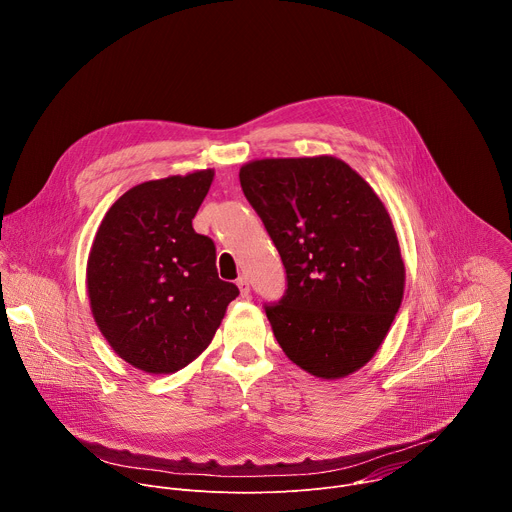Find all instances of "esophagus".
<instances>
[{"label":"esophagus","instance_id":"esophagus-1","mask_svg":"<svg viewBox=\"0 0 512 512\" xmlns=\"http://www.w3.org/2000/svg\"><path fill=\"white\" fill-rule=\"evenodd\" d=\"M237 285H239V291H241V296H249V291H251V287H249V279H247L245 275H241V277L237 279Z\"/></svg>","mask_w":512,"mask_h":512}]
</instances>
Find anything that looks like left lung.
Masks as SVG:
<instances>
[{
	"instance_id": "1",
	"label": "left lung",
	"mask_w": 512,
	"mask_h": 512,
	"mask_svg": "<svg viewBox=\"0 0 512 512\" xmlns=\"http://www.w3.org/2000/svg\"><path fill=\"white\" fill-rule=\"evenodd\" d=\"M239 180L285 267L283 298L265 304L279 346L320 379L358 371L403 300L405 263L385 204L332 156L255 160Z\"/></svg>"
}]
</instances>
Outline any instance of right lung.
Listing matches in <instances>:
<instances>
[{
  "label": "right lung",
  "mask_w": 512,
  "mask_h": 512,
  "mask_svg": "<svg viewBox=\"0 0 512 512\" xmlns=\"http://www.w3.org/2000/svg\"><path fill=\"white\" fill-rule=\"evenodd\" d=\"M214 170L150 180L127 190L95 235L87 289L93 318L131 367L184 369L212 340L235 283L218 279L212 239L192 229Z\"/></svg>",
  "instance_id": "obj_1"
}]
</instances>
